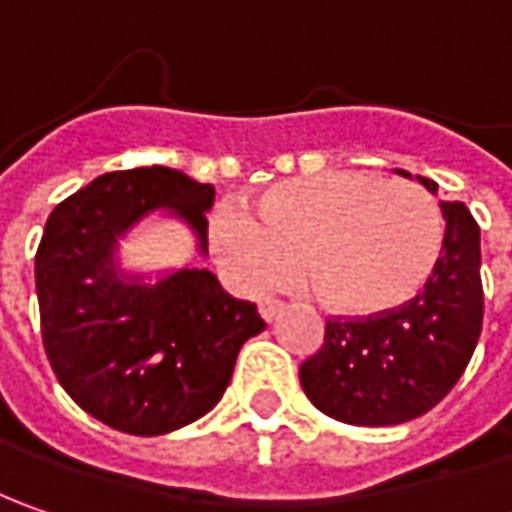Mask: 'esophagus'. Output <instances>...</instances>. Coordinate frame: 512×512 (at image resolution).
I'll return each mask as SVG.
<instances>
[{
	"label": "esophagus",
	"mask_w": 512,
	"mask_h": 512,
	"mask_svg": "<svg viewBox=\"0 0 512 512\" xmlns=\"http://www.w3.org/2000/svg\"><path fill=\"white\" fill-rule=\"evenodd\" d=\"M285 307L287 302L276 299V296H267V299L259 302V313H262V319H265V322H273V319H279V313H282Z\"/></svg>",
	"instance_id": "obj_1"
}]
</instances>
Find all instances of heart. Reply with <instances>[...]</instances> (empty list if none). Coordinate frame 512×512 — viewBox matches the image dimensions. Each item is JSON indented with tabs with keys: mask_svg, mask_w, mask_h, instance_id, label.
I'll list each match as a JSON object with an SVG mask.
<instances>
[{
	"mask_svg": "<svg viewBox=\"0 0 512 512\" xmlns=\"http://www.w3.org/2000/svg\"><path fill=\"white\" fill-rule=\"evenodd\" d=\"M213 250L245 285H302L327 310L376 316L419 293L444 242L439 202L416 182L373 173H322L265 190L253 216H216Z\"/></svg>",
	"mask_w": 512,
	"mask_h": 512,
	"instance_id": "1",
	"label": "heart"
}]
</instances>
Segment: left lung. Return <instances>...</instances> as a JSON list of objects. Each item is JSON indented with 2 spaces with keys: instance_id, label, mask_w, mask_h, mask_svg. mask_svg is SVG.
<instances>
[{
  "instance_id": "obj_1",
  "label": "left lung",
  "mask_w": 512,
  "mask_h": 512,
  "mask_svg": "<svg viewBox=\"0 0 512 512\" xmlns=\"http://www.w3.org/2000/svg\"><path fill=\"white\" fill-rule=\"evenodd\" d=\"M419 182L439 190L433 179ZM442 216V253L422 293L376 316H330L322 347L299 367L307 399L330 419L362 427L419 419L464 373L482 333V245L462 202H442Z\"/></svg>"
}]
</instances>
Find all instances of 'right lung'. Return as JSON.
<instances>
[{
	"mask_svg": "<svg viewBox=\"0 0 512 512\" xmlns=\"http://www.w3.org/2000/svg\"><path fill=\"white\" fill-rule=\"evenodd\" d=\"M216 190L173 168L105 173L50 213L36 250V296L50 367L85 413L130 436H162L222 399L242 344L262 333L256 305L210 270L156 285L116 267V242L150 210L185 219L207 250Z\"/></svg>",
	"mask_w": 512,
	"mask_h": 512,
	"instance_id": "add662e5",
	"label": "right lung"
}]
</instances>
